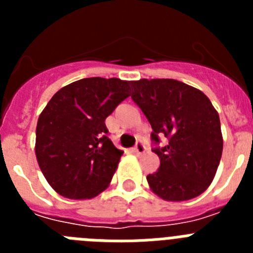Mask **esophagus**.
<instances>
[{"mask_svg": "<svg viewBox=\"0 0 253 253\" xmlns=\"http://www.w3.org/2000/svg\"><path fill=\"white\" fill-rule=\"evenodd\" d=\"M146 149H147L146 146H144L142 142H138L137 144H135V147H134V152H135L137 154L144 153V152H146Z\"/></svg>", "mask_w": 253, "mask_h": 253, "instance_id": "esophagus-1", "label": "esophagus"}]
</instances>
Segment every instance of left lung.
Listing matches in <instances>:
<instances>
[{
    "label": "left lung",
    "mask_w": 253,
    "mask_h": 253,
    "mask_svg": "<svg viewBox=\"0 0 253 253\" xmlns=\"http://www.w3.org/2000/svg\"><path fill=\"white\" fill-rule=\"evenodd\" d=\"M131 100L153 131L152 151L160 169L147 176L149 186L169 202L196 198L208 189L220 162L223 138L219 115L200 90L184 82L139 80L130 82ZM161 137L168 143L160 146Z\"/></svg>",
    "instance_id": "left-lung-1"
}]
</instances>
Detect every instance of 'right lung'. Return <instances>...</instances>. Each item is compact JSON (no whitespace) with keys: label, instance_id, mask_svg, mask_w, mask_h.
I'll list each match as a JSON object with an SVG mask.
<instances>
[{"label":"right lung","instance_id":"add662e5","mask_svg":"<svg viewBox=\"0 0 253 253\" xmlns=\"http://www.w3.org/2000/svg\"><path fill=\"white\" fill-rule=\"evenodd\" d=\"M130 82L84 78L60 88L37 125L35 154L44 177L64 198L90 199L110 184L123 151L105 119L129 97Z\"/></svg>","mask_w":253,"mask_h":253}]
</instances>
